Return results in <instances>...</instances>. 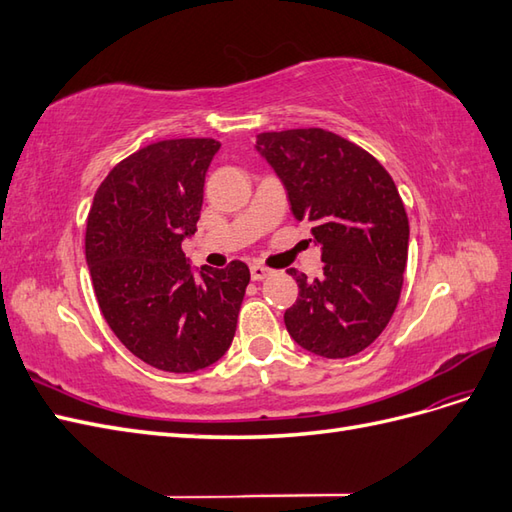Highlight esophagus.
Listing matches in <instances>:
<instances>
[{
    "label": "esophagus",
    "instance_id": "obj_1",
    "mask_svg": "<svg viewBox=\"0 0 512 512\" xmlns=\"http://www.w3.org/2000/svg\"><path fill=\"white\" fill-rule=\"evenodd\" d=\"M250 273H252V280H254V282H260V280H265V277L271 275V269L262 267V265H252V267H250Z\"/></svg>",
    "mask_w": 512,
    "mask_h": 512
}]
</instances>
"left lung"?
Wrapping results in <instances>:
<instances>
[{"mask_svg":"<svg viewBox=\"0 0 512 512\" xmlns=\"http://www.w3.org/2000/svg\"><path fill=\"white\" fill-rule=\"evenodd\" d=\"M256 149L288 192L299 222L312 224L322 275L297 277L284 322L301 348L324 359L359 354L389 324L408 262V215L386 168L322 128L262 132Z\"/></svg>","mask_w":512,"mask_h":512,"instance_id":"1","label":"left lung"}]
</instances>
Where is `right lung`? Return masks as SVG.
I'll return each instance as SVG.
<instances>
[{"label":"right lung","mask_w":512,"mask_h":512,"mask_svg":"<svg viewBox=\"0 0 512 512\" xmlns=\"http://www.w3.org/2000/svg\"><path fill=\"white\" fill-rule=\"evenodd\" d=\"M213 138H170L121 160L91 203L85 256L100 312L147 365L192 374L222 359L237 331L250 269L190 271L181 250L203 207Z\"/></svg>","instance_id":"right-lung-1"}]
</instances>
